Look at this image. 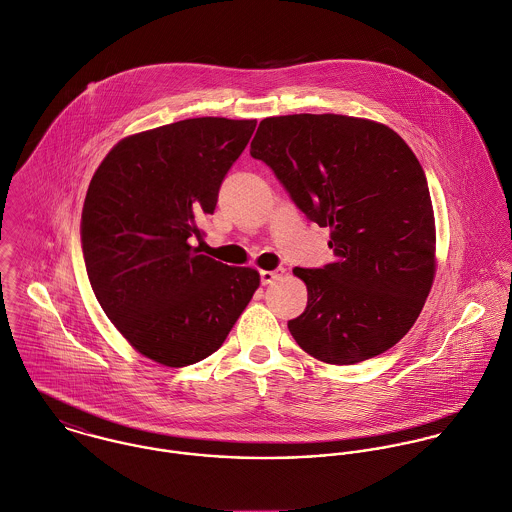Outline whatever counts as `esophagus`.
<instances>
[{"instance_id":"obj_1","label":"esophagus","mask_w":512,"mask_h":512,"mask_svg":"<svg viewBox=\"0 0 512 512\" xmlns=\"http://www.w3.org/2000/svg\"><path fill=\"white\" fill-rule=\"evenodd\" d=\"M279 275H281L279 271H261V283H263V285H269V283H273Z\"/></svg>"}]
</instances>
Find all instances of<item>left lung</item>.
I'll return each instance as SVG.
<instances>
[{
    "mask_svg": "<svg viewBox=\"0 0 512 512\" xmlns=\"http://www.w3.org/2000/svg\"><path fill=\"white\" fill-rule=\"evenodd\" d=\"M251 156L291 200L330 227L334 263L295 267L307 308L289 320L297 344L326 364H356L400 342L435 273V221L425 172L392 128L342 114L261 120Z\"/></svg>",
    "mask_w": 512,
    "mask_h": 512,
    "instance_id": "left-lung-1",
    "label": "left lung"
}]
</instances>
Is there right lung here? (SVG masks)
<instances>
[{"label":"right lung","instance_id":"1","mask_svg":"<svg viewBox=\"0 0 512 512\" xmlns=\"http://www.w3.org/2000/svg\"><path fill=\"white\" fill-rule=\"evenodd\" d=\"M257 120L188 118L120 140L95 172L81 217L93 293L146 358L182 368L213 354L259 273L192 247Z\"/></svg>","mask_w":512,"mask_h":512}]
</instances>
